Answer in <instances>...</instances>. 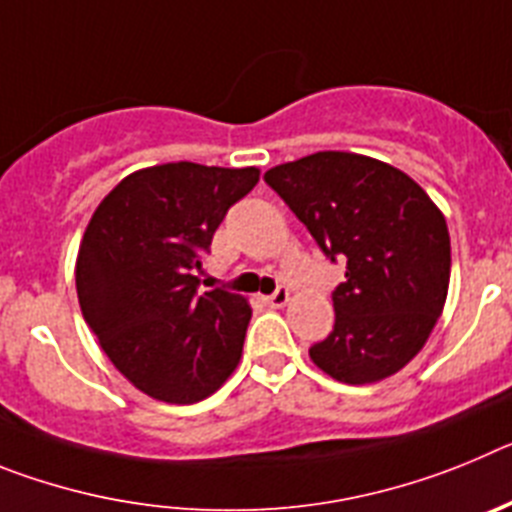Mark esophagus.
<instances>
[{"mask_svg": "<svg viewBox=\"0 0 512 512\" xmlns=\"http://www.w3.org/2000/svg\"><path fill=\"white\" fill-rule=\"evenodd\" d=\"M264 302L269 307H284L289 302V289L287 287H277V292L269 297H264Z\"/></svg>", "mask_w": 512, "mask_h": 512, "instance_id": "obj_1", "label": "esophagus"}]
</instances>
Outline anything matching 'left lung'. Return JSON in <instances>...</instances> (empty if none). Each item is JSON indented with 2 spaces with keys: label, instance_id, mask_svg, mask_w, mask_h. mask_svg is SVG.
<instances>
[{
  "label": "left lung",
  "instance_id": "left-lung-1",
  "mask_svg": "<svg viewBox=\"0 0 512 512\" xmlns=\"http://www.w3.org/2000/svg\"><path fill=\"white\" fill-rule=\"evenodd\" d=\"M264 182L287 202L346 282L336 323L310 359L338 382L400 372L431 336L446 302L451 241L441 210L400 169L356 153L320 151L274 166Z\"/></svg>",
  "mask_w": 512,
  "mask_h": 512
}]
</instances>
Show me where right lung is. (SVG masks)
<instances>
[{"label":"right lung","mask_w":512,"mask_h":512,"mask_svg":"<svg viewBox=\"0 0 512 512\" xmlns=\"http://www.w3.org/2000/svg\"><path fill=\"white\" fill-rule=\"evenodd\" d=\"M259 169L179 161L130 174L102 200L76 259V292L99 346L140 392L205 400L233 374L251 307L200 289L194 271Z\"/></svg>","instance_id":"obj_1"}]
</instances>
